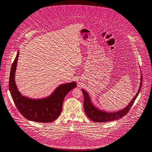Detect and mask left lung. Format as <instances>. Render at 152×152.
Masks as SVG:
<instances>
[{
  "label": "left lung",
  "mask_w": 152,
  "mask_h": 152,
  "mask_svg": "<svg viewBox=\"0 0 152 152\" xmlns=\"http://www.w3.org/2000/svg\"><path fill=\"white\" fill-rule=\"evenodd\" d=\"M141 77H140V84L139 86V89L138 90L137 94L134 96V97L132 99L130 102L123 109H120L115 112H109L106 111L103 109H100L99 108H97L96 105H94V103L91 100V99L89 96V94L84 89H81V91L84 94V109L86 114L87 115L88 117L90 118L91 120L94 121L96 123H104L108 122L110 121L116 120L123 117L126 115L129 110L133 105L135 100L136 99L138 95L140 93V89L142 86V76L141 72Z\"/></svg>",
  "instance_id": "obj_1"
}]
</instances>
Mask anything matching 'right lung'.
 Segmentation results:
<instances>
[{
  "mask_svg": "<svg viewBox=\"0 0 152 152\" xmlns=\"http://www.w3.org/2000/svg\"><path fill=\"white\" fill-rule=\"evenodd\" d=\"M19 55L18 51L11 66L9 79L10 92L16 108L30 121L38 123L55 121L61 113L65 96L76 87V81L60 85L50 96L42 99H35L24 96L19 91L15 80Z\"/></svg>",
  "mask_w": 152,
  "mask_h": 152,
  "instance_id": "1",
  "label": "right lung"
}]
</instances>
